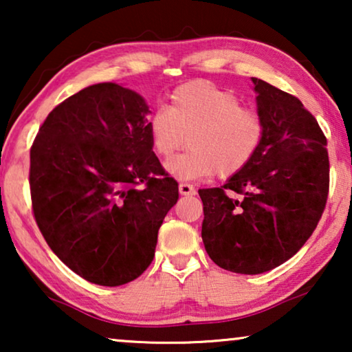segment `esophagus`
<instances>
[{
  "instance_id": "esophagus-1",
  "label": "esophagus",
  "mask_w": 352,
  "mask_h": 352,
  "mask_svg": "<svg viewBox=\"0 0 352 352\" xmlns=\"http://www.w3.org/2000/svg\"><path fill=\"white\" fill-rule=\"evenodd\" d=\"M179 194L181 195H195L194 186L187 184V182H182V184H179Z\"/></svg>"
}]
</instances>
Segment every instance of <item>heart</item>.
Returning a JSON list of instances; mask_svg holds the SVG:
<instances>
[{
  "instance_id": "1",
  "label": "heart",
  "mask_w": 352,
  "mask_h": 352,
  "mask_svg": "<svg viewBox=\"0 0 352 352\" xmlns=\"http://www.w3.org/2000/svg\"><path fill=\"white\" fill-rule=\"evenodd\" d=\"M147 126L153 152L160 157L171 155L189 136V151L165 165L179 179L237 175L253 160L264 139V120L258 110L242 107L234 93L204 80L173 91L170 107L153 110Z\"/></svg>"
}]
</instances>
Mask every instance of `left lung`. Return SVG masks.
<instances>
[{
  "label": "left lung",
  "instance_id": "left-lung-1",
  "mask_svg": "<svg viewBox=\"0 0 352 352\" xmlns=\"http://www.w3.org/2000/svg\"><path fill=\"white\" fill-rule=\"evenodd\" d=\"M252 81L264 120L261 147L224 186L199 195L208 256L226 271L253 276L280 266L314 232L329 197L330 165L327 138L301 100Z\"/></svg>",
  "mask_w": 352,
  "mask_h": 352
}]
</instances>
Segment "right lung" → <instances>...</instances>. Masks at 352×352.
I'll use <instances>...</instances> for the list:
<instances>
[{"mask_svg":"<svg viewBox=\"0 0 352 352\" xmlns=\"http://www.w3.org/2000/svg\"><path fill=\"white\" fill-rule=\"evenodd\" d=\"M148 105L117 83L81 89L47 115L30 148L35 221L65 266L118 287L152 263L179 199L152 151Z\"/></svg>","mask_w":352,"mask_h":352,"instance_id":"1","label":"right lung"}]
</instances>
